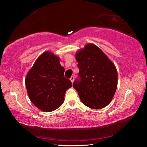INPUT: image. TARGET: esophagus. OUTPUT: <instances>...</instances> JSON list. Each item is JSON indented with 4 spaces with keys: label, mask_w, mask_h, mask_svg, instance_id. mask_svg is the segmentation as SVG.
Wrapping results in <instances>:
<instances>
[{
    "label": "esophagus",
    "mask_w": 147,
    "mask_h": 147,
    "mask_svg": "<svg viewBox=\"0 0 147 147\" xmlns=\"http://www.w3.org/2000/svg\"><path fill=\"white\" fill-rule=\"evenodd\" d=\"M74 77L73 76H72L71 77V78H70V80L71 81L72 83H73V82H74Z\"/></svg>",
    "instance_id": "1"
}]
</instances>
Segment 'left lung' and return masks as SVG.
Instances as JSON below:
<instances>
[{
    "label": "left lung",
    "instance_id": "8db88e82",
    "mask_svg": "<svg viewBox=\"0 0 147 147\" xmlns=\"http://www.w3.org/2000/svg\"><path fill=\"white\" fill-rule=\"evenodd\" d=\"M78 78L73 82L81 101L92 109H101L112 100L117 86V71L97 46L88 44L76 54Z\"/></svg>",
    "mask_w": 147,
    "mask_h": 147
}]
</instances>
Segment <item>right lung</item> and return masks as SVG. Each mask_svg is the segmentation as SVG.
Returning a JSON list of instances; mask_svg holds the SVG:
<instances>
[{
  "label": "right lung",
  "instance_id": "obj_1",
  "mask_svg": "<svg viewBox=\"0 0 147 147\" xmlns=\"http://www.w3.org/2000/svg\"><path fill=\"white\" fill-rule=\"evenodd\" d=\"M64 71L58 57L48 51L36 59L28 71L25 79L27 92L32 102L41 111H54L63 103L65 91L72 87Z\"/></svg>",
  "mask_w": 147,
  "mask_h": 147
}]
</instances>
